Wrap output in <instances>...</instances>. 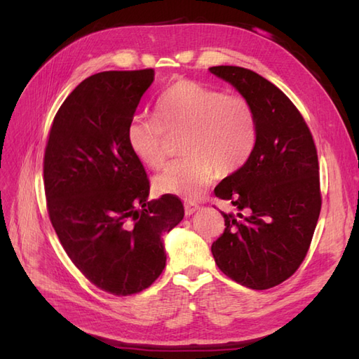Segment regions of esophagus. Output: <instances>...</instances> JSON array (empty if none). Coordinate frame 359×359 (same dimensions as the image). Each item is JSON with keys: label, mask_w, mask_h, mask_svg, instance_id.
Instances as JSON below:
<instances>
[{"label": "esophagus", "mask_w": 359, "mask_h": 359, "mask_svg": "<svg viewBox=\"0 0 359 359\" xmlns=\"http://www.w3.org/2000/svg\"><path fill=\"white\" fill-rule=\"evenodd\" d=\"M184 208H186L187 215H191L193 212H196L199 210V205L194 203V202H186V203H184Z\"/></svg>", "instance_id": "34e87169"}]
</instances>
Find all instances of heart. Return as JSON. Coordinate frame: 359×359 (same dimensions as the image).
I'll use <instances>...</instances> for the list:
<instances>
[{
	"mask_svg": "<svg viewBox=\"0 0 359 359\" xmlns=\"http://www.w3.org/2000/svg\"><path fill=\"white\" fill-rule=\"evenodd\" d=\"M157 118L136 114L126 130L127 144L145 166L165 165L169 136H180L184 157L172 161L154 180L160 193L198 199L220 175H232L252 156L257 121L245 97L226 94L198 82L178 81L156 100Z\"/></svg>",
	"mask_w": 359,
	"mask_h": 359,
	"instance_id": "obj_1",
	"label": "heart"
}]
</instances>
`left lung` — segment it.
Wrapping results in <instances>:
<instances>
[{"label": "left lung", "instance_id": "8db88e82", "mask_svg": "<svg viewBox=\"0 0 359 359\" xmlns=\"http://www.w3.org/2000/svg\"><path fill=\"white\" fill-rule=\"evenodd\" d=\"M252 103L257 139L245 165L214 193L245 214H223L224 232L211 252L223 273L245 287L283 283L302 264L320 214L318 151L289 97L244 67L210 69Z\"/></svg>", "mask_w": 359, "mask_h": 359}]
</instances>
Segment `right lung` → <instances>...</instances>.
<instances>
[{
  "label": "right lung",
  "mask_w": 359,
  "mask_h": 359,
  "mask_svg": "<svg viewBox=\"0 0 359 359\" xmlns=\"http://www.w3.org/2000/svg\"><path fill=\"white\" fill-rule=\"evenodd\" d=\"M154 70L102 72L58 109L43 158L50 223L93 285L116 297L149 287L166 266L161 235L184 217L181 199L148 201L147 172L126 130Z\"/></svg>",
  "instance_id": "obj_1"
}]
</instances>
